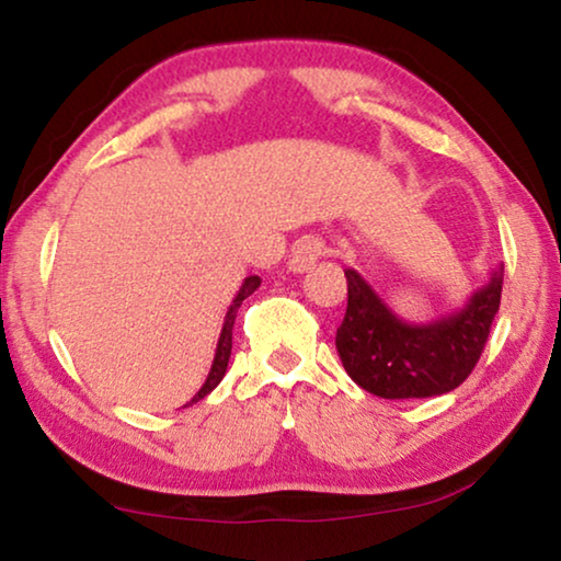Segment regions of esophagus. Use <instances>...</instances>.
<instances>
[{
	"mask_svg": "<svg viewBox=\"0 0 561 561\" xmlns=\"http://www.w3.org/2000/svg\"><path fill=\"white\" fill-rule=\"evenodd\" d=\"M323 253L325 249L318 238H302V241L293 249V256H289V272L295 274L308 272V268L316 266V261L323 256Z\"/></svg>",
	"mask_w": 561,
	"mask_h": 561,
	"instance_id": "1",
	"label": "esophagus"
}]
</instances>
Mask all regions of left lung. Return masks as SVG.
I'll list each match as a JSON object with an SVG mask.
<instances>
[{
	"label": "left lung",
	"instance_id": "obj_1",
	"mask_svg": "<svg viewBox=\"0 0 561 561\" xmlns=\"http://www.w3.org/2000/svg\"><path fill=\"white\" fill-rule=\"evenodd\" d=\"M348 305L335 348L348 377L385 400L436 398L472 375L503 293V266L465 308L431 323H408L356 268H346Z\"/></svg>",
	"mask_w": 561,
	"mask_h": 561
}]
</instances>
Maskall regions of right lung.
<instances>
[{"label":"right lung","instance_id":"add662e5","mask_svg":"<svg viewBox=\"0 0 561 561\" xmlns=\"http://www.w3.org/2000/svg\"><path fill=\"white\" fill-rule=\"evenodd\" d=\"M261 279L256 274L253 276H245L241 289H238V295L233 297V302H230V308L226 312V320H222V331H220V339H218V348H215V358H213V367H210V375H207L205 385L199 387V392L194 394V398L186 402V405H192V402H199L205 398V394H210L215 387L220 385V379L226 377V369H228V362H230V348H233V323H236V312L241 308V302L245 297L253 295L259 289ZM184 405V408H186Z\"/></svg>","mask_w":561,"mask_h":561}]
</instances>
